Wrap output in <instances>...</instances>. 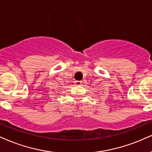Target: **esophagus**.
Instances as JSON below:
<instances>
[{
    "mask_svg": "<svg viewBox=\"0 0 152 152\" xmlns=\"http://www.w3.org/2000/svg\"><path fill=\"white\" fill-rule=\"evenodd\" d=\"M75 85H77V86H80L82 85V81H79V80H77V81H75Z\"/></svg>",
    "mask_w": 152,
    "mask_h": 152,
    "instance_id": "obj_1",
    "label": "esophagus"
}]
</instances>
